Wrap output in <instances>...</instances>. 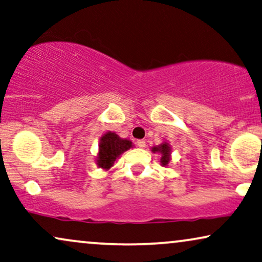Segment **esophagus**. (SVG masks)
Segmentation results:
<instances>
[{
  "instance_id": "esophagus-1",
  "label": "esophagus",
  "mask_w": 262,
  "mask_h": 262,
  "mask_svg": "<svg viewBox=\"0 0 262 262\" xmlns=\"http://www.w3.org/2000/svg\"><path fill=\"white\" fill-rule=\"evenodd\" d=\"M137 145H138L140 148H145V147H146V141H144V140H138V141H137Z\"/></svg>"
}]
</instances>
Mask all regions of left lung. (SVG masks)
<instances>
[{
  "label": "left lung",
  "mask_w": 262,
  "mask_h": 262,
  "mask_svg": "<svg viewBox=\"0 0 262 262\" xmlns=\"http://www.w3.org/2000/svg\"><path fill=\"white\" fill-rule=\"evenodd\" d=\"M153 153H158L162 157H160V164L162 166H167L170 159H171V146L167 141H163L160 145L153 146L151 148Z\"/></svg>",
  "instance_id": "left-lung-1"
}]
</instances>
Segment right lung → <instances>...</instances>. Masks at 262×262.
<instances>
[{"label": "right lung", "mask_w": 262, "mask_h": 262, "mask_svg": "<svg viewBox=\"0 0 262 262\" xmlns=\"http://www.w3.org/2000/svg\"><path fill=\"white\" fill-rule=\"evenodd\" d=\"M133 146V142L128 139L120 138L115 132H106L100 138L98 153L96 157L97 165L107 171L114 163Z\"/></svg>", "instance_id": "add662e5"}]
</instances>
